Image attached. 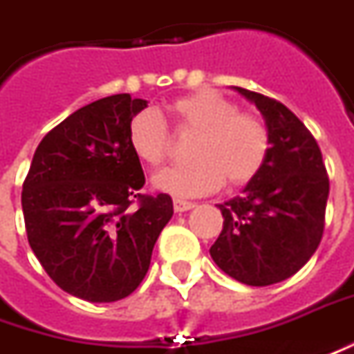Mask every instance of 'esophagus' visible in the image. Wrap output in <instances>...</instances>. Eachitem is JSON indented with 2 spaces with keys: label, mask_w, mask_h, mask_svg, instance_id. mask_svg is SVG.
I'll return each mask as SVG.
<instances>
[{
  "label": "esophagus",
  "mask_w": 354,
  "mask_h": 354,
  "mask_svg": "<svg viewBox=\"0 0 354 354\" xmlns=\"http://www.w3.org/2000/svg\"><path fill=\"white\" fill-rule=\"evenodd\" d=\"M194 207H195V203H192V201H184V199H174V211H176V212L192 211Z\"/></svg>",
  "instance_id": "1"
}]
</instances>
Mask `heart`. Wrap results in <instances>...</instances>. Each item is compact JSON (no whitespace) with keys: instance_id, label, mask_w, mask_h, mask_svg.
Instances as JSON below:
<instances>
[{"instance_id":"b5f03b06","label":"heart","mask_w":354,"mask_h":354,"mask_svg":"<svg viewBox=\"0 0 354 354\" xmlns=\"http://www.w3.org/2000/svg\"><path fill=\"white\" fill-rule=\"evenodd\" d=\"M174 134L193 138L192 165L159 172L153 184L178 197H199L220 189L228 180L243 187L259 176L272 149L270 128L261 115L241 111L236 101L214 90L178 95L165 105ZM128 145L145 167L157 169L170 153V136L153 111H142L128 122Z\"/></svg>"}]
</instances>
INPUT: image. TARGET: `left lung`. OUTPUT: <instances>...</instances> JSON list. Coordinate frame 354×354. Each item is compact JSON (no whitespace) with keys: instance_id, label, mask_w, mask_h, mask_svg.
<instances>
[{"instance_id":"1","label":"left lung","mask_w":354,"mask_h":354,"mask_svg":"<svg viewBox=\"0 0 354 354\" xmlns=\"http://www.w3.org/2000/svg\"><path fill=\"white\" fill-rule=\"evenodd\" d=\"M237 91L263 113L272 149L243 195L218 205L224 226L211 257L234 280L272 286L301 270L320 245L330 178L315 136L283 103Z\"/></svg>"}]
</instances>
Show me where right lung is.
I'll use <instances>...</instances> for the list:
<instances>
[{
  "label": "right lung",
  "instance_id": "1",
  "mask_svg": "<svg viewBox=\"0 0 354 354\" xmlns=\"http://www.w3.org/2000/svg\"><path fill=\"white\" fill-rule=\"evenodd\" d=\"M147 107L128 93L74 111L49 130L22 184L32 251L59 288L91 303L134 291L172 218L169 194H143L128 122Z\"/></svg>",
  "mask_w": 354,
  "mask_h": 354
}]
</instances>
